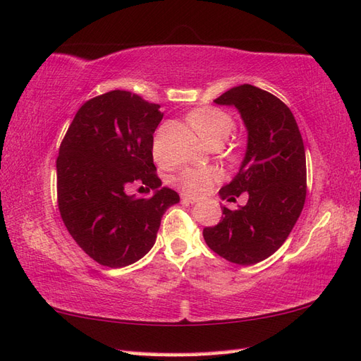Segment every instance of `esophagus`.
I'll return each instance as SVG.
<instances>
[{"mask_svg": "<svg viewBox=\"0 0 361 361\" xmlns=\"http://www.w3.org/2000/svg\"><path fill=\"white\" fill-rule=\"evenodd\" d=\"M181 201H183V203H188V204H195L197 201H198V198L192 197V195H188V194H181Z\"/></svg>", "mask_w": 361, "mask_h": 361, "instance_id": "1", "label": "esophagus"}]
</instances>
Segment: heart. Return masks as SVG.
<instances>
[{
  "mask_svg": "<svg viewBox=\"0 0 361 361\" xmlns=\"http://www.w3.org/2000/svg\"><path fill=\"white\" fill-rule=\"evenodd\" d=\"M188 123L198 137L207 146L223 145L233 130L232 116L219 107H200L188 115ZM154 155L157 161H163V152L160 142H155ZM220 180V175L214 169H186L183 171L177 183L190 194H204Z\"/></svg>",
  "mask_w": 361,
  "mask_h": 361,
  "instance_id": "obj_1",
  "label": "heart"
}]
</instances>
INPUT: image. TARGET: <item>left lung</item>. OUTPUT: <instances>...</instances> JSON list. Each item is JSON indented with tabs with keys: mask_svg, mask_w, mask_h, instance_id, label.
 <instances>
[{
	"mask_svg": "<svg viewBox=\"0 0 361 361\" xmlns=\"http://www.w3.org/2000/svg\"><path fill=\"white\" fill-rule=\"evenodd\" d=\"M235 107L247 130L246 154L220 198L235 201L247 192L246 206L204 228L206 245L231 263L250 266L279 249L294 228L306 200V155L297 121L281 99L243 85L214 99Z\"/></svg>",
	"mask_w": 361,
	"mask_h": 361,
	"instance_id": "left-lung-1",
	"label": "left lung"
}]
</instances>
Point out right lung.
<instances>
[{"label": "right lung", "instance_id": "right-lung-1", "mask_svg": "<svg viewBox=\"0 0 361 361\" xmlns=\"http://www.w3.org/2000/svg\"><path fill=\"white\" fill-rule=\"evenodd\" d=\"M160 106L126 90L82 104L56 158L58 207L67 231L97 263L124 267L155 245L164 212L180 195L161 188L154 164ZM132 183L152 188L150 199L129 196Z\"/></svg>", "mask_w": 361, "mask_h": 361}]
</instances>
